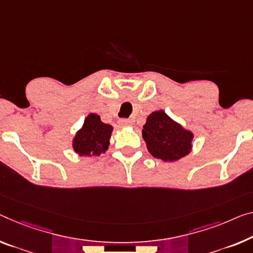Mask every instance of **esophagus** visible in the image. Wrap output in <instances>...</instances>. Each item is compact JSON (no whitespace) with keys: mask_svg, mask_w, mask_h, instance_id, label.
<instances>
[{"mask_svg":"<svg viewBox=\"0 0 253 253\" xmlns=\"http://www.w3.org/2000/svg\"><path fill=\"white\" fill-rule=\"evenodd\" d=\"M119 124H120V126H131V121L127 119H121V120H119Z\"/></svg>","mask_w":253,"mask_h":253,"instance_id":"34e87169","label":"esophagus"}]
</instances>
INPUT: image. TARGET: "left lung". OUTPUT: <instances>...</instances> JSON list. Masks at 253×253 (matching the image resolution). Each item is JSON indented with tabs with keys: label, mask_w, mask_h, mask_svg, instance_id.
<instances>
[{
	"label": "left lung",
	"mask_w": 253,
	"mask_h": 253,
	"mask_svg": "<svg viewBox=\"0 0 253 253\" xmlns=\"http://www.w3.org/2000/svg\"><path fill=\"white\" fill-rule=\"evenodd\" d=\"M142 138L155 158L175 162L191 151L193 133L161 110L153 112L147 118Z\"/></svg>",
	"instance_id": "left-lung-1"
}]
</instances>
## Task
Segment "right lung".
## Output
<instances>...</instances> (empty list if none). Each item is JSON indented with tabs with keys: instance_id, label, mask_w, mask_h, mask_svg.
<instances>
[{
	"instance_id": "obj_1",
	"label": "right lung",
	"mask_w": 253,
	"mask_h": 253,
	"mask_svg": "<svg viewBox=\"0 0 253 253\" xmlns=\"http://www.w3.org/2000/svg\"><path fill=\"white\" fill-rule=\"evenodd\" d=\"M112 131L113 126L100 121L99 115L90 113L73 138V149L80 156H99L108 149Z\"/></svg>"
}]
</instances>
